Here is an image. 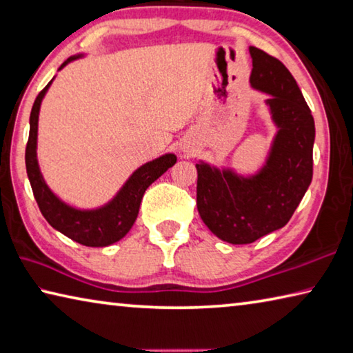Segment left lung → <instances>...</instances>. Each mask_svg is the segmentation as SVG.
I'll return each mask as SVG.
<instances>
[{"label":"left lung","mask_w":353,"mask_h":353,"mask_svg":"<svg viewBox=\"0 0 353 353\" xmlns=\"http://www.w3.org/2000/svg\"><path fill=\"white\" fill-rule=\"evenodd\" d=\"M252 88L270 94L267 105L277 134L261 172L240 176L199 163L196 208L205 225L232 245L256 242L285 226L313 176L314 121L304 96L285 65L250 48Z\"/></svg>","instance_id":"obj_1"}]
</instances>
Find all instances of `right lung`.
Listing matches in <instances>:
<instances>
[{
	"label": "right lung",
	"instance_id": "add662e5",
	"mask_svg": "<svg viewBox=\"0 0 353 353\" xmlns=\"http://www.w3.org/2000/svg\"><path fill=\"white\" fill-rule=\"evenodd\" d=\"M79 57L80 55L70 57L63 61L59 70ZM51 82L39 92L32 105V111H30V128L26 144V170L30 188H32L40 212L54 230L65 234L66 237L80 245L108 246L121 240L132 230L147 188L176 163V157L173 153H167L141 165L138 170L133 172V175L128 178L108 205L92 209V211H80V209L68 206L46 186L39 169V161H37V130H39L40 105Z\"/></svg>",
	"mask_w": 353,
	"mask_h": 353
}]
</instances>
